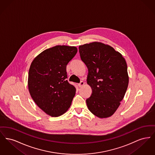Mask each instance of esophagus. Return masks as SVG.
<instances>
[{
    "mask_svg": "<svg viewBox=\"0 0 155 155\" xmlns=\"http://www.w3.org/2000/svg\"><path fill=\"white\" fill-rule=\"evenodd\" d=\"M84 84H85V82H84V81H81L79 84H78V86H79V87H82L84 85Z\"/></svg>",
    "mask_w": 155,
    "mask_h": 155,
    "instance_id": "obj_1",
    "label": "esophagus"
}]
</instances>
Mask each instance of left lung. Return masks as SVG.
I'll list each match as a JSON object with an SVG mask.
<instances>
[{
	"label": "left lung",
	"instance_id": "obj_1",
	"mask_svg": "<svg viewBox=\"0 0 155 155\" xmlns=\"http://www.w3.org/2000/svg\"><path fill=\"white\" fill-rule=\"evenodd\" d=\"M79 52L88 69L87 81L92 90L86 100L88 108L99 118L110 117L128 88L125 60L110 46L97 42L80 46Z\"/></svg>",
	"mask_w": 155,
	"mask_h": 155
}]
</instances>
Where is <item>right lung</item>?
<instances>
[{
	"label": "right lung",
	"instance_id": "obj_1",
	"mask_svg": "<svg viewBox=\"0 0 155 155\" xmlns=\"http://www.w3.org/2000/svg\"><path fill=\"white\" fill-rule=\"evenodd\" d=\"M77 52L75 46L57 45L38 54L30 66L28 86L31 96L52 117L64 114L75 95V87L67 80L66 67Z\"/></svg>",
	"mask_w": 155,
	"mask_h": 155
}]
</instances>
